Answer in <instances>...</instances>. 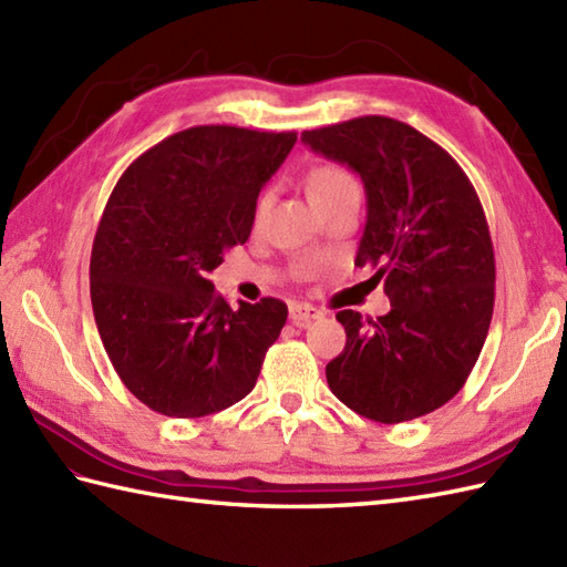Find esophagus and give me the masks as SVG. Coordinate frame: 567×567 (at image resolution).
<instances>
[{
	"mask_svg": "<svg viewBox=\"0 0 567 567\" xmlns=\"http://www.w3.org/2000/svg\"><path fill=\"white\" fill-rule=\"evenodd\" d=\"M290 319L295 327H309L315 319H321V311L311 305H292L290 307Z\"/></svg>",
	"mask_w": 567,
	"mask_h": 567,
	"instance_id": "34e87169",
	"label": "esophagus"
}]
</instances>
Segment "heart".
I'll return each mask as SVG.
<instances>
[{"mask_svg": "<svg viewBox=\"0 0 567 567\" xmlns=\"http://www.w3.org/2000/svg\"><path fill=\"white\" fill-rule=\"evenodd\" d=\"M307 195L317 209H323L343 197L360 195V189H358L355 177L348 171H343L341 165L321 163L317 167H311L307 175ZM262 212H265V197H260L256 204V221L260 219Z\"/></svg>", "mask_w": 567, "mask_h": 567, "instance_id": "obj_1", "label": "heart"}]
</instances>
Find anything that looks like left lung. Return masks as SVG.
I'll use <instances>...</instances> for the list:
<instances>
[{
	"mask_svg": "<svg viewBox=\"0 0 567 567\" xmlns=\"http://www.w3.org/2000/svg\"><path fill=\"white\" fill-rule=\"evenodd\" d=\"M323 158L363 179L368 221L355 265H372L390 311L336 315L346 348L327 382L355 414L402 424L461 392L483 351L495 307V250L483 204L439 143L390 116L305 131Z\"/></svg>",
	"mask_w": 567,
	"mask_h": 567,
	"instance_id": "8db88e82",
	"label": "left lung"
}]
</instances>
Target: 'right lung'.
<instances>
[{"instance_id":"1","label":"right lung","mask_w":567,"mask_h":567,"mask_svg":"<svg viewBox=\"0 0 567 567\" xmlns=\"http://www.w3.org/2000/svg\"><path fill=\"white\" fill-rule=\"evenodd\" d=\"M295 131L192 126L128 165L94 236L90 295L100 339L138 402L197 419L256 388L287 305L228 307L209 272L244 246L262 185Z\"/></svg>"}]
</instances>
